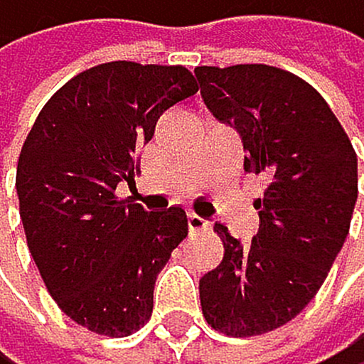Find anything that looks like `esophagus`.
<instances>
[{
  "instance_id": "34e87169",
  "label": "esophagus",
  "mask_w": 364,
  "mask_h": 364,
  "mask_svg": "<svg viewBox=\"0 0 364 364\" xmlns=\"http://www.w3.org/2000/svg\"><path fill=\"white\" fill-rule=\"evenodd\" d=\"M188 229H191V233L205 231V229H210V221L203 219L200 214H195V212H188Z\"/></svg>"
}]
</instances>
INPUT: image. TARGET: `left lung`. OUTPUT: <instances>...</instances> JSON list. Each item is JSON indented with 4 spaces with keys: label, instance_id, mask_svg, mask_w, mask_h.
<instances>
[{
    "label": "left lung",
    "instance_id": "left-lung-1",
    "mask_svg": "<svg viewBox=\"0 0 364 364\" xmlns=\"http://www.w3.org/2000/svg\"><path fill=\"white\" fill-rule=\"evenodd\" d=\"M200 95L240 133L243 169L267 178L250 243L224 224V259L200 279L203 315L226 336H255L291 322L315 298L348 236L358 157L315 87L282 68H195Z\"/></svg>",
    "mask_w": 364,
    "mask_h": 364
}]
</instances>
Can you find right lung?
<instances>
[{
    "instance_id": "obj_1",
    "label": "right lung",
    "mask_w": 364,
    "mask_h": 364,
    "mask_svg": "<svg viewBox=\"0 0 364 364\" xmlns=\"http://www.w3.org/2000/svg\"><path fill=\"white\" fill-rule=\"evenodd\" d=\"M198 92L183 66L112 61L42 107L23 143L16 193L28 250L73 322L128 336L152 315L157 274L188 236L183 207L147 212L117 198L166 109Z\"/></svg>"
}]
</instances>
